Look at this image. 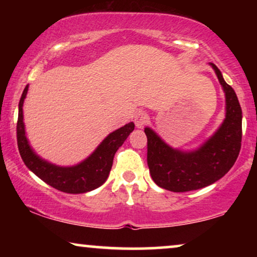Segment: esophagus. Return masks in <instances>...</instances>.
<instances>
[{
	"label": "esophagus",
	"instance_id": "esophagus-1",
	"mask_svg": "<svg viewBox=\"0 0 257 257\" xmlns=\"http://www.w3.org/2000/svg\"><path fill=\"white\" fill-rule=\"evenodd\" d=\"M147 121H149V115H147L145 112H138V113L136 114L135 124L138 128L144 127V126L147 124Z\"/></svg>",
	"mask_w": 257,
	"mask_h": 257
}]
</instances>
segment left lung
<instances>
[{
	"label": "left lung",
	"instance_id": "obj_1",
	"mask_svg": "<svg viewBox=\"0 0 257 257\" xmlns=\"http://www.w3.org/2000/svg\"><path fill=\"white\" fill-rule=\"evenodd\" d=\"M226 94V118L214 136L195 151L172 149L153 130L145 128L147 165L153 181L171 192H188L214 184L233 167L241 150L242 110L233 87L210 63Z\"/></svg>",
	"mask_w": 257,
	"mask_h": 257
}]
</instances>
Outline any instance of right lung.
<instances>
[{
    "mask_svg": "<svg viewBox=\"0 0 257 257\" xmlns=\"http://www.w3.org/2000/svg\"><path fill=\"white\" fill-rule=\"evenodd\" d=\"M27 92L28 85L24 87L20 99L19 119L16 126L17 146L26 166L51 187L70 194H80L93 191L103 185L110 174L115 152L127 139L130 133L135 130V124L128 122L110 133L89 158L76 166H56L38 157L28 143L22 108Z\"/></svg>",
    "mask_w": 257,
    "mask_h": 257,
    "instance_id": "obj_1",
    "label": "right lung"
}]
</instances>
